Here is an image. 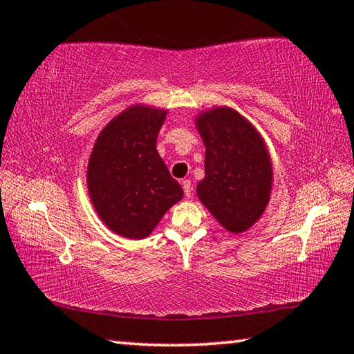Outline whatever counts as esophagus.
<instances>
[{"instance_id": "34e87169", "label": "esophagus", "mask_w": 354, "mask_h": 354, "mask_svg": "<svg viewBox=\"0 0 354 354\" xmlns=\"http://www.w3.org/2000/svg\"><path fill=\"white\" fill-rule=\"evenodd\" d=\"M181 184H183V189H184L185 196H187V198H190V196H192V183H190V179H183Z\"/></svg>"}]
</instances>
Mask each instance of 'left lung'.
Returning <instances> with one entry per match:
<instances>
[{
    "label": "left lung",
    "instance_id": "left-lung-1",
    "mask_svg": "<svg viewBox=\"0 0 354 354\" xmlns=\"http://www.w3.org/2000/svg\"><path fill=\"white\" fill-rule=\"evenodd\" d=\"M195 127L206 147L196 195L226 231L250 230L270 200L273 169L266 142L247 118L226 106L198 113Z\"/></svg>",
    "mask_w": 354,
    "mask_h": 354
}]
</instances>
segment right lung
I'll return each instance as SVG.
<instances>
[{"label": "right lung", "mask_w": 354, "mask_h": 354, "mask_svg": "<svg viewBox=\"0 0 354 354\" xmlns=\"http://www.w3.org/2000/svg\"><path fill=\"white\" fill-rule=\"evenodd\" d=\"M165 117V109L129 106L95 140L87 165L88 195L103 223L122 237H148L184 195L156 149Z\"/></svg>", "instance_id": "1"}]
</instances>
